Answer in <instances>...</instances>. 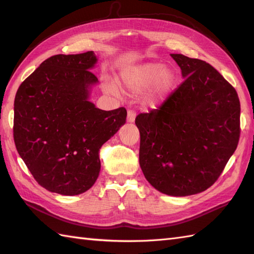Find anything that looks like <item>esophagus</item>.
Masks as SVG:
<instances>
[{"label":"esophagus","mask_w":254,"mask_h":254,"mask_svg":"<svg viewBox=\"0 0 254 254\" xmlns=\"http://www.w3.org/2000/svg\"><path fill=\"white\" fill-rule=\"evenodd\" d=\"M136 117V113L134 110H127V121L128 122H134Z\"/></svg>","instance_id":"esophagus-1"}]
</instances>
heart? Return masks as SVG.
<instances>
[{
    "instance_id": "heart-1",
    "label": "heart",
    "mask_w": 254,
    "mask_h": 254,
    "mask_svg": "<svg viewBox=\"0 0 254 254\" xmlns=\"http://www.w3.org/2000/svg\"><path fill=\"white\" fill-rule=\"evenodd\" d=\"M163 67L159 63H146L127 72L123 75V80L133 91L145 90L155 82L152 101H156L168 94L175 84V73Z\"/></svg>"
}]
</instances>
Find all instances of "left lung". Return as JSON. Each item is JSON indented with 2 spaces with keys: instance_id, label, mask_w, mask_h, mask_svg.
Instances as JSON below:
<instances>
[{
  "instance_id": "1",
  "label": "left lung",
  "mask_w": 254,
  "mask_h": 254,
  "mask_svg": "<svg viewBox=\"0 0 254 254\" xmlns=\"http://www.w3.org/2000/svg\"><path fill=\"white\" fill-rule=\"evenodd\" d=\"M171 57L186 79L158 109L136 117L139 166L161 193L186 196L213 186L235 153L240 101L233 85L210 64Z\"/></svg>"
}]
</instances>
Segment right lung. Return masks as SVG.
<instances>
[{
    "label": "right lung",
    "mask_w": 254,
    "mask_h": 254,
    "mask_svg": "<svg viewBox=\"0 0 254 254\" xmlns=\"http://www.w3.org/2000/svg\"><path fill=\"white\" fill-rule=\"evenodd\" d=\"M93 51L47 59L17 89L15 146L39 185L62 195L93 187L100 171L99 150L126 123L124 107L105 111L88 101L98 82L90 71Z\"/></svg>",
    "instance_id": "add662e5"
}]
</instances>
